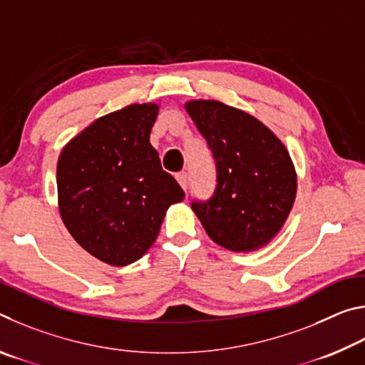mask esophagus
Here are the masks:
<instances>
[{"mask_svg": "<svg viewBox=\"0 0 365 365\" xmlns=\"http://www.w3.org/2000/svg\"><path fill=\"white\" fill-rule=\"evenodd\" d=\"M177 182L180 183V187L187 191L188 190V174L187 172H180V174H177Z\"/></svg>", "mask_w": 365, "mask_h": 365, "instance_id": "1", "label": "esophagus"}]
</instances>
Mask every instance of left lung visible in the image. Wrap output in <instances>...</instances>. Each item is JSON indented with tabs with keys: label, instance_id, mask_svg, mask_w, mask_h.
<instances>
[{
	"label": "left lung",
	"instance_id": "left-lung-1",
	"mask_svg": "<svg viewBox=\"0 0 365 365\" xmlns=\"http://www.w3.org/2000/svg\"><path fill=\"white\" fill-rule=\"evenodd\" d=\"M212 151L217 185L207 201H191L214 243L235 252L267 245L288 219L296 170L285 145L261 120L214 100L185 104Z\"/></svg>",
	"mask_w": 365,
	"mask_h": 365
}]
</instances>
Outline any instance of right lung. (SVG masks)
<instances>
[{"label":"right lung","mask_w":365,"mask_h":365,"mask_svg":"<svg viewBox=\"0 0 365 365\" xmlns=\"http://www.w3.org/2000/svg\"><path fill=\"white\" fill-rule=\"evenodd\" d=\"M159 106L130 104L96 119L58 159V205L72 238L100 261L123 267L156 242L180 185L150 143Z\"/></svg>","instance_id":"right-lung-1"}]
</instances>
